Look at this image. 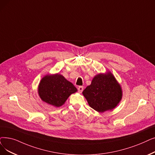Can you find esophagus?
Returning a JSON list of instances; mask_svg holds the SVG:
<instances>
[{
    "label": "esophagus",
    "instance_id": "34e87169",
    "mask_svg": "<svg viewBox=\"0 0 155 155\" xmlns=\"http://www.w3.org/2000/svg\"><path fill=\"white\" fill-rule=\"evenodd\" d=\"M78 92H79L80 93H82V91H84V87L80 86V87H78Z\"/></svg>",
    "mask_w": 155,
    "mask_h": 155
}]
</instances>
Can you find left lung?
<instances>
[{
  "instance_id": "obj_1",
  "label": "left lung",
  "mask_w": 155,
  "mask_h": 155,
  "mask_svg": "<svg viewBox=\"0 0 155 155\" xmlns=\"http://www.w3.org/2000/svg\"><path fill=\"white\" fill-rule=\"evenodd\" d=\"M82 94L90 107L99 113L115 109L123 96L122 87L110 71L98 73Z\"/></svg>"
}]
</instances>
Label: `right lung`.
Returning <instances> with one entry per match:
<instances>
[{
	"instance_id": "obj_1",
	"label": "right lung",
	"mask_w": 155,
	"mask_h": 155,
	"mask_svg": "<svg viewBox=\"0 0 155 155\" xmlns=\"http://www.w3.org/2000/svg\"><path fill=\"white\" fill-rule=\"evenodd\" d=\"M77 91L73 84L59 73L45 75L38 86V96L42 101L56 107L63 105L71 94Z\"/></svg>"
}]
</instances>
